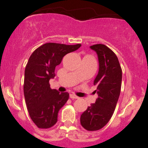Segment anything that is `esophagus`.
<instances>
[{
    "instance_id": "34e87169",
    "label": "esophagus",
    "mask_w": 148,
    "mask_h": 148,
    "mask_svg": "<svg viewBox=\"0 0 148 148\" xmlns=\"http://www.w3.org/2000/svg\"><path fill=\"white\" fill-rule=\"evenodd\" d=\"M70 98H71V99H78L79 97L77 96H76L75 95H73V94H71V95H70Z\"/></svg>"
}]
</instances>
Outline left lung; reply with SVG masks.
Wrapping results in <instances>:
<instances>
[{
	"label": "left lung",
	"instance_id": "obj_1",
	"mask_svg": "<svg viewBox=\"0 0 148 148\" xmlns=\"http://www.w3.org/2000/svg\"><path fill=\"white\" fill-rule=\"evenodd\" d=\"M90 49L96 52L99 61L94 81L98 98L82 114L80 122L86 130L95 131L105 126L114 113L121 91L122 69L115 53L107 46L95 44Z\"/></svg>",
	"mask_w": 148,
	"mask_h": 148
}]
</instances>
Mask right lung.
<instances>
[{"instance_id": "obj_1", "label": "right lung", "mask_w": 148, "mask_h": 148, "mask_svg": "<svg viewBox=\"0 0 148 148\" xmlns=\"http://www.w3.org/2000/svg\"><path fill=\"white\" fill-rule=\"evenodd\" d=\"M80 46L46 43L30 56L25 69L23 92L30 117L38 128L51 127L57 122L59 110L69 94L51 89L49 80L54 78L55 68L64 56Z\"/></svg>"}]
</instances>
